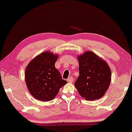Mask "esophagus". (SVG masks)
I'll return each instance as SVG.
<instances>
[{
    "label": "esophagus",
    "mask_w": 132,
    "mask_h": 132,
    "mask_svg": "<svg viewBox=\"0 0 132 132\" xmlns=\"http://www.w3.org/2000/svg\"><path fill=\"white\" fill-rule=\"evenodd\" d=\"M73 81H74V80H73V78L72 77H71L68 78L67 79V82H72Z\"/></svg>",
    "instance_id": "esophagus-1"
}]
</instances>
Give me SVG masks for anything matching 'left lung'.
<instances>
[{"mask_svg": "<svg viewBox=\"0 0 132 132\" xmlns=\"http://www.w3.org/2000/svg\"><path fill=\"white\" fill-rule=\"evenodd\" d=\"M79 77L75 87L86 100H94L104 96L111 82V70L107 62L92 51L77 56Z\"/></svg>", "mask_w": 132, "mask_h": 132, "instance_id": "8db88e82", "label": "left lung"}]
</instances>
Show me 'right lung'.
<instances>
[{
	"instance_id": "add662e5",
	"label": "right lung",
	"mask_w": 132,
	"mask_h": 132,
	"mask_svg": "<svg viewBox=\"0 0 132 132\" xmlns=\"http://www.w3.org/2000/svg\"><path fill=\"white\" fill-rule=\"evenodd\" d=\"M58 58V55L45 51L34 58L26 67V84L32 96L37 100H53L60 88L67 83L55 67Z\"/></svg>"
}]
</instances>
